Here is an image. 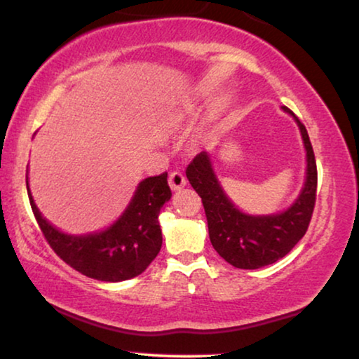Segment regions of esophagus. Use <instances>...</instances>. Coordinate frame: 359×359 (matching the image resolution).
Here are the masks:
<instances>
[{
  "mask_svg": "<svg viewBox=\"0 0 359 359\" xmlns=\"http://www.w3.org/2000/svg\"><path fill=\"white\" fill-rule=\"evenodd\" d=\"M169 185H170V189H172L174 191L175 190H182L187 185L185 175L182 174L180 170H174V172H170L169 174Z\"/></svg>",
  "mask_w": 359,
  "mask_h": 359,
  "instance_id": "1",
  "label": "esophagus"
}]
</instances>
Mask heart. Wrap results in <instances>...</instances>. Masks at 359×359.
Listing matches in <instances>:
<instances>
[{
    "instance_id": "1",
    "label": "heart",
    "mask_w": 359,
    "mask_h": 359,
    "mask_svg": "<svg viewBox=\"0 0 359 359\" xmlns=\"http://www.w3.org/2000/svg\"><path fill=\"white\" fill-rule=\"evenodd\" d=\"M180 124V116L179 114H170L168 119H165V126L168 127H175Z\"/></svg>"
}]
</instances>
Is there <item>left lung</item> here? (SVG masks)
I'll use <instances>...</instances> for the list:
<instances>
[{"mask_svg": "<svg viewBox=\"0 0 359 359\" xmlns=\"http://www.w3.org/2000/svg\"><path fill=\"white\" fill-rule=\"evenodd\" d=\"M282 109L293 116L299 127L308 163L302 194L288 210L271 216H250L240 211L224 194L206 151L196 154L187 168V179L205 206L214 250L238 269H258L283 258L306 233L313 216L318 169L311 142L298 117L287 106H282Z\"/></svg>", "mask_w": 359, "mask_h": 359, "instance_id": "left-lung-1", "label": "left lung"}]
</instances>
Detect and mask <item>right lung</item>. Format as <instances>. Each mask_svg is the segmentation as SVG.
<instances>
[{
    "instance_id": "obj_1",
    "label": "right lung",
    "mask_w": 359,
    "mask_h": 359,
    "mask_svg": "<svg viewBox=\"0 0 359 359\" xmlns=\"http://www.w3.org/2000/svg\"><path fill=\"white\" fill-rule=\"evenodd\" d=\"M30 206L46 242L64 263L90 279L121 282L140 276L156 258L163 245L159 211L170 200L168 172L138 184L127 210L106 231L67 235L53 227L36 208L29 180Z\"/></svg>"
}]
</instances>
